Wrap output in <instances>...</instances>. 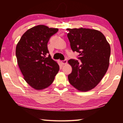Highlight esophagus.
Returning a JSON list of instances; mask_svg holds the SVG:
<instances>
[{
	"label": "esophagus",
	"instance_id": "34e87169",
	"mask_svg": "<svg viewBox=\"0 0 123 123\" xmlns=\"http://www.w3.org/2000/svg\"><path fill=\"white\" fill-rule=\"evenodd\" d=\"M61 62L63 64H66L67 63V60L65 59L64 60H62V61H61Z\"/></svg>",
	"mask_w": 123,
	"mask_h": 123
}]
</instances>
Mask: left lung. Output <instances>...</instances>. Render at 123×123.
I'll use <instances>...</instances> for the list:
<instances>
[{"label":"left lung","instance_id":"obj_1","mask_svg":"<svg viewBox=\"0 0 123 123\" xmlns=\"http://www.w3.org/2000/svg\"><path fill=\"white\" fill-rule=\"evenodd\" d=\"M67 37L73 51L79 53L78 59L68 63L72 72L69 82L78 90H91L100 82L109 66L111 48L104 35L94 29H67Z\"/></svg>","mask_w":123,"mask_h":123}]
</instances>
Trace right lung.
<instances>
[{"label": "right lung", "instance_id": "obj_1", "mask_svg": "<svg viewBox=\"0 0 123 123\" xmlns=\"http://www.w3.org/2000/svg\"><path fill=\"white\" fill-rule=\"evenodd\" d=\"M58 30L43 25L34 26L23 35L17 45L16 55L24 80L37 90L49 86L60 69L50 54L46 57L48 42Z\"/></svg>", "mask_w": 123, "mask_h": 123}]
</instances>
